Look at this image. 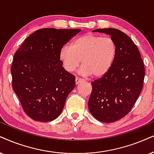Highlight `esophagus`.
<instances>
[{"label": "esophagus", "mask_w": 154, "mask_h": 154, "mask_svg": "<svg viewBox=\"0 0 154 154\" xmlns=\"http://www.w3.org/2000/svg\"><path fill=\"white\" fill-rule=\"evenodd\" d=\"M82 80H83L82 79L79 78V77H76V78H75V83H76V85H78V84L80 83Z\"/></svg>", "instance_id": "obj_1"}]
</instances>
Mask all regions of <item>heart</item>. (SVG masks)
Returning a JSON list of instances; mask_svg holds the SVG:
<instances>
[{"mask_svg": "<svg viewBox=\"0 0 154 154\" xmlns=\"http://www.w3.org/2000/svg\"><path fill=\"white\" fill-rule=\"evenodd\" d=\"M116 52L117 46L112 38L87 33L73 40L71 47H63L59 57L67 72L75 71L82 60L83 75L100 77L112 67Z\"/></svg>", "mask_w": 154, "mask_h": 154, "instance_id": "b5f03b06", "label": "heart"}]
</instances>
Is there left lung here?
<instances>
[{
    "label": "left lung",
    "mask_w": 154,
    "mask_h": 154,
    "mask_svg": "<svg viewBox=\"0 0 154 154\" xmlns=\"http://www.w3.org/2000/svg\"><path fill=\"white\" fill-rule=\"evenodd\" d=\"M109 35L117 52L109 71L91 82L89 112L102 122L111 123L129 114L143 88L145 68L137 45L127 35L114 28L94 30Z\"/></svg>",
    "instance_id": "obj_1"
}]
</instances>
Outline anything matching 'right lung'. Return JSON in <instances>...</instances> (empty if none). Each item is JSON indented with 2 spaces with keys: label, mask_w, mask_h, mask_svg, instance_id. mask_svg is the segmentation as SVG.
Here are the masks:
<instances>
[{
  "label": "right lung",
  "mask_w": 154,
  "mask_h": 154,
  "mask_svg": "<svg viewBox=\"0 0 154 154\" xmlns=\"http://www.w3.org/2000/svg\"><path fill=\"white\" fill-rule=\"evenodd\" d=\"M80 31L40 29L15 52L11 66L13 89L25 114L33 120L57 119L75 88V77L64 69L59 54L64 45Z\"/></svg>",
  "instance_id": "add662e5"
}]
</instances>
